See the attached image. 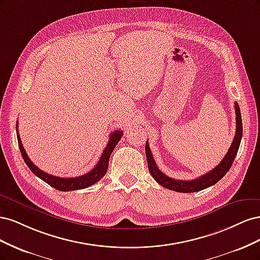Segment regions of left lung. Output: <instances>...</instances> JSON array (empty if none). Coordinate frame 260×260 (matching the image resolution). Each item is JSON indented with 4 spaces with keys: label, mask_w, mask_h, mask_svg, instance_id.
Segmentation results:
<instances>
[{
    "label": "left lung",
    "mask_w": 260,
    "mask_h": 260,
    "mask_svg": "<svg viewBox=\"0 0 260 260\" xmlns=\"http://www.w3.org/2000/svg\"><path fill=\"white\" fill-rule=\"evenodd\" d=\"M234 109H235V115H237V131H235V136L232 141V144L229 148V151L223 157L217 167H215L211 171L207 172V174L203 175L202 177H199L195 180H177L172 179L166 176L165 174L158 169L156 166V162L154 160V157L152 155L151 149H149L148 142L145 143V153H146V159H147V166L148 170L151 172L152 177L158 182L161 186L168 188V190H172L180 193H193L198 192L204 188H207L211 185L216 184L219 180H221L224 175L226 174L229 169L231 168L233 160L235 156L238 154L241 139L243 135V125H242V117H241V111L239 104L235 102L234 103Z\"/></svg>",
    "instance_id": "left-lung-1"
}]
</instances>
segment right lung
<instances>
[{
	"mask_svg": "<svg viewBox=\"0 0 260 260\" xmlns=\"http://www.w3.org/2000/svg\"><path fill=\"white\" fill-rule=\"evenodd\" d=\"M16 132H17V140H18V145H19L21 156H22L23 160H25L27 166L29 167V169L32 171L37 177L43 180L44 182L50 184L52 187L56 188V190H58V191H64V192L81 190V188H85V187L93 185L94 183L99 182V181L105 176L107 168H108L109 157H111L114 148L116 147V145L118 144V142H119L121 137H122V131H120V130H117V131H114L111 133L108 143L103 151V154H102L100 160L98 161L96 166L94 167L91 171H89L88 174H85L83 176H79V177H75V178H60V177L46 174V172L39 169L36 165L30 160V158L25 151V148H23V146H22L21 140L19 137L18 120L16 123Z\"/></svg>",
	"mask_w": 260,
	"mask_h": 260,
	"instance_id": "obj_1",
	"label": "right lung"
}]
</instances>
